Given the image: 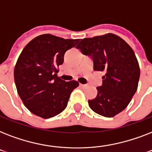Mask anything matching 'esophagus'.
Here are the masks:
<instances>
[{
    "instance_id": "esophagus-1",
    "label": "esophagus",
    "mask_w": 152,
    "mask_h": 152,
    "mask_svg": "<svg viewBox=\"0 0 152 152\" xmlns=\"http://www.w3.org/2000/svg\"><path fill=\"white\" fill-rule=\"evenodd\" d=\"M80 88H85L86 87H87V85H86V84H82V83H80Z\"/></svg>"
}]
</instances>
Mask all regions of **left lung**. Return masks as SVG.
Here are the masks:
<instances>
[{
  "instance_id": "obj_1",
  "label": "left lung",
  "mask_w": 152,
  "mask_h": 152,
  "mask_svg": "<svg viewBox=\"0 0 152 152\" xmlns=\"http://www.w3.org/2000/svg\"><path fill=\"white\" fill-rule=\"evenodd\" d=\"M76 48L91 57L95 71L105 72L96 97L88 100L90 108L106 118L125 110L137 91L140 74L132 49L110 33L81 39Z\"/></svg>"
}]
</instances>
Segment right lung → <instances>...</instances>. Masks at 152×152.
Segmentation results:
<instances>
[{
    "label": "right lung",
    "instance_id": "right-lung-1",
    "mask_svg": "<svg viewBox=\"0 0 152 152\" xmlns=\"http://www.w3.org/2000/svg\"><path fill=\"white\" fill-rule=\"evenodd\" d=\"M79 41L46 34L32 39L23 48L14 69V80L20 99L32 113L50 118L66 108L79 83L61 80L57 68L63 64L65 52Z\"/></svg>",
    "mask_w": 152,
    "mask_h": 152
}]
</instances>
